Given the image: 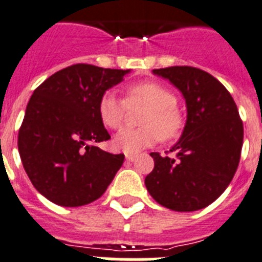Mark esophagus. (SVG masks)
<instances>
[{
    "instance_id": "34e87169",
    "label": "esophagus",
    "mask_w": 262,
    "mask_h": 262,
    "mask_svg": "<svg viewBox=\"0 0 262 262\" xmlns=\"http://www.w3.org/2000/svg\"><path fill=\"white\" fill-rule=\"evenodd\" d=\"M125 159H126L128 162H133L134 159H136V156H133V154H126V156H125Z\"/></svg>"
}]
</instances>
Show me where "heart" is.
Here are the masks:
<instances>
[{"mask_svg":"<svg viewBox=\"0 0 262 262\" xmlns=\"http://www.w3.org/2000/svg\"><path fill=\"white\" fill-rule=\"evenodd\" d=\"M125 104L113 92L104 93L99 101L100 120L106 128L117 129L121 125L126 105L136 103L147 106L142 118L144 128H124L113 138V146L126 154H136L151 146L161 137L172 140L185 126V116L175 105V95L156 81L137 83L128 88Z\"/></svg>","mask_w":262,"mask_h":262,"instance_id":"heart-1","label":"heart"}]
</instances>
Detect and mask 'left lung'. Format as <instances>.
<instances>
[{"instance_id": "1", "label": "left lung", "mask_w": 262, "mask_h": 262, "mask_svg": "<svg viewBox=\"0 0 262 262\" xmlns=\"http://www.w3.org/2000/svg\"><path fill=\"white\" fill-rule=\"evenodd\" d=\"M178 88L187 118L179 141L170 149L175 158L150 153L154 169L145 178L157 203L178 212L210 206L231 183L244 128L231 93L208 72L188 66L153 70Z\"/></svg>"}]
</instances>
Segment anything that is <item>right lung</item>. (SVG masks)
Returning <instances> with one entry per match:
<instances>
[{
	"label": "right lung",
	"mask_w": 262,
	"mask_h": 262,
	"mask_svg": "<svg viewBox=\"0 0 262 262\" xmlns=\"http://www.w3.org/2000/svg\"><path fill=\"white\" fill-rule=\"evenodd\" d=\"M130 70L74 64L34 91L18 133V150L36 191L63 207L92 203L105 192L124 154L96 146L111 138L99 101Z\"/></svg>",
	"instance_id": "add662e5"
}]
</instances>
